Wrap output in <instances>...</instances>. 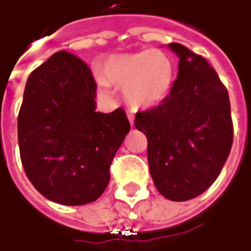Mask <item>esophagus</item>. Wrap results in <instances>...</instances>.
Instances as JSON below:
<instances>
[{"label": "esophagus", "mask_w": 251, "mask_h": 251, "mask_svg": "<svg viewBox=\"0 0 251 251\" xmlns=\"http://www.w3.org/2000/svg\"><path fill=\"white\" fill-rule=\"evenodd\" d=\"M127 118H129V122H130V125L133 126V124H134V114L127 113Z\"/></svg>", "instance_id": "34e87169"}]
</instances>
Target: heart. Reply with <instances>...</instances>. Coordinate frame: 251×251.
Wrapping results in <instances>:
<instances>
[{
  "mask_svg": "<svg viewBox=\"0 0 251 251\" xmlns=\"http://www.w3.org/2000/svg\"><path fill=\"white\" fill-rule=\"evenodd\" d=\"M98 83L124 88L126 103L133 110H150L167 99L175 78L173 58L162 50H144L110 57L101 66Z\"/></svg>",
  "mask_w": 251,
  "mask_h": 251,
  "instance_id": "b5f03b06",
  "label": "heart"
}]
</instances>
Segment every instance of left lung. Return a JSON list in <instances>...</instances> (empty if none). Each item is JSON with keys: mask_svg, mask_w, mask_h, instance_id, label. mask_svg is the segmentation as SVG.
<instances>
[{"mask_svg": "<svg viewBox=\"0 0 251 251\" xmlns=\"http://www.w3.org/2000/svg\"><path fill=\"white\" fill-rule=\"evenodd\" d=\"M178 77L167 99L136 114L148 140V163L156 189L171 201L204 193L220 174L232 147L234 127L227 88L208 61L179 43Z\"/></svg>", "mask_w": 251, "mask_h": 251, "instance_id": "left-lung-1", "label": "left lung"}]
</instances>
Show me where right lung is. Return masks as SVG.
<instances>
[{"instance_id":"1","label":"right lung","mask_w":251,"mask_h":251,"mask_svg":"<svg viewBox=\"0 0 251 251\" xmlns=\"http://www.w3.org/2000/svg\"><path fill=\"white\" fill-rule=\"evenodd\" d=\"M95 98L88 65L68 51L52 54L28 77L17 118L20 157L35 189L54 202L99 199L130 130L124 108L98 113Z\"/></svg>"}]
</instances>
